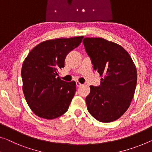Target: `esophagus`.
Wrapping results in <instances>:
<instances>
[{
	"label": "esophagus",
	"instance_id": "1",
	"mask_svg": "<svg viewBox=\"0 0 152 152\" xmlns=\"http://www.w3.org/2000/svg\"><path fill=\"white\" fill-rule=\"evenodd\" d=\"M76 86H77V87H80V86L82 85V84L80 83L79 82H78V81H76Z\"/></svg>",
	"mask_w": 152,
	"mask_h": 152
}]
</instances>
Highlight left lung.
I'll use <instances>...</instances> for the list:
<instances>
[{
  "label": "left lung",
  "instance_id": "8db88e82",
  "mask_svg": "<svg viewBox=\"0 0 152 152\" xmlns=\"http://www.w3.org/2000/svg\"><path fill=\"white\" fill-rule=\"evenodd\" d=\"M94 69L101 78L98 87L90 86L86 98L88 111L98 121L108 123L124 114L134 97L137 72L125 49L103 38L85 37L83 41Z\"/></svg>",
  "mask_w": 152,
  "mask_h": 152
}]
</instances>
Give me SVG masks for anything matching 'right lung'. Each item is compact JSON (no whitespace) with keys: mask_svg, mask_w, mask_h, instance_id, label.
<instances>
[{"mask_svg":"<svg viewBox=\"0 0 152 152\" xmlns=\"http://www.w3.org/2000/svg\"><path fill=\"white\" fill-rule=\"evenodd\" d=\"M83 36L50 39L31 50L22 67V89L26 102L38 117L53 119L68 110L76 91V83L58 76L70 51L78 47Z\"/></svg>","mask_w":152,"mask_h":152,"instance_id":"right-lung-1","label":"right lung"}]
</instances>
